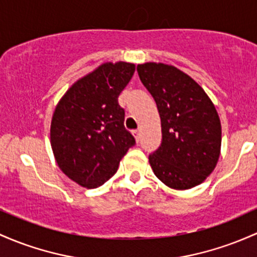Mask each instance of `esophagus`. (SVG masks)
<instances>
[{
  "label": "esophagus",
  "mask_w": 257,
  "mask_h": 257,
  "mask_svg": "<svg viewBox=\"0 0 257 257\" xmlns=\"http://www.w3.org/2000/svg\"><path fill=\"white\" fill-rule=\"evenodd\" d=\"M132 134H133V137L135 138V140H137V142H139L140 132L139 131H133V132H132Z\"/></svg>",
  "instance_id": "1"
}]
</instances>
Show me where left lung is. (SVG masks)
<instances>
[{"instance_id": "8db88e82", "label": "left lung", "mask_w": 257, "mask_h": 257, "mask_svg": "<svg viewBox=\"0 0 257 257\" xmlns=\"http://www.w3.org/2000/svg\"><path fill=\"white\" fill-rule=\"evenodd\" d=\"M144 86L155 98L162 143L149 162L168 188L187 190L201 184L221 155L222 126L208 95L187 73L171 64H138Z\"/></svg>"}]
</instances>
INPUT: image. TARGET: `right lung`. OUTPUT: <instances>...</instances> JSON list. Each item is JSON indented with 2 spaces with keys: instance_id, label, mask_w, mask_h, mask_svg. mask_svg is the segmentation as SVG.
<instances>
[{
  "instance_id": "right-lung-1",
  "label": "right lung",
  "mask_w": 257,
  "mask_h": 257,
  "mask_svg": "<svg viewBox=\"0 0 257 257\" xmlns=\"http://www.w3.org/2000/svg\"><path fill=\"white\" fill-rule=\"evenodd\" d=\"M135 64L106 62L78 79L61 97L51 120L50 138L60 170L80 187L94 189L114 176L135 144L124 128L118 96Z\"/></svg>"
}]
</instances>
